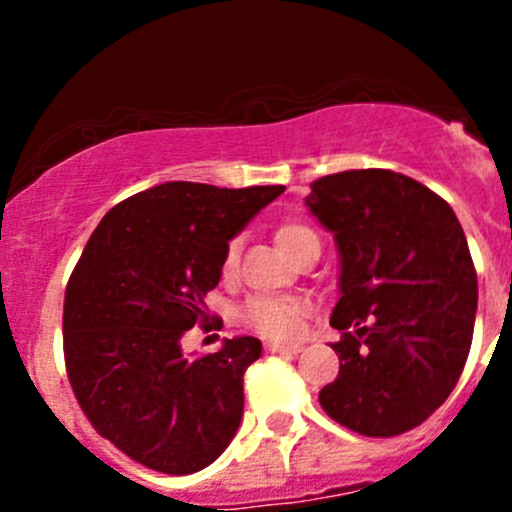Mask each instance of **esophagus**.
<instances>
[{
    "instance_id": "esophagus-1",
    "label": "esophagus",
    "mask_w": 512,
    "mask_h": 512,
    "mask_svg": "<svg viewBox=\"0 0 512 512\" xmlns=\"http://www.w3.org/2000/svg\"><path fill=\"white\" fill-rule=\"evenodd\" d=\"M265 352L267 354H299L302 352V347H299V344H277V342H270V344H265Z\"/></svg>"
}]
</instances>
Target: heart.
Returning <instances> with one entry per match:
<instances>
[{"instance_id": "obj_1", "label": "heart", "mask_w": 512, "mask_h": 512, "mask_svg": "<svg viewBox=\"0 0 512 512\" xmlns=\"http://www.w3.org/2000/svg\"><path fill=\"white\" fill-rule=\"evenodd\" d=\"M275 240L289 257H297L299 252H304L307 247H319V235L309 225L297 223V220H285V223L277 225ZM240 247L242 237H232L225 245L223 252V270L225 277H232L237 270V262H240ZM309 307L304 299L297 297H252L250 302L242 307L240 319L257 332L260 337L267 339H292L302 332L304 317H307Z\"/></svg>"}]
</instances>
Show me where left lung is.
<instances>
[{"instance_id":"obj_1","label":"left lung","mask_w":512,"mask_h":512,"mask_svg":"<svg viewBox=\"0 0 512 512\" xmlns=\"http://www.w3.org/2000/svg\"><path fill=\"white\" fill-rule=\"evenodd\" d=\"M309 213L334 235L339 376L319 404L361 436H399L456 386L473 339L478 280L451 205L394 170L314 180Z\"/></svg>"}]
</instances>
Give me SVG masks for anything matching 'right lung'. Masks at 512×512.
I'll return each mask as SVG.
<instances>
[{"label": "right lung", "mask_w": 512, "mask_h": 512, "mask_svg": "<svg viewBox=\"0 0 512 512\" xmlns=\"http://www.w3.org/2000/svg\"><path fill=\"white\" fill-rule=\"evenodd\" d=\"M282 193L173 180L108 210L86 242L64 297L66 374L91 426L133 461L185 476L230 446L260 339L188 356L183 337L213 329L205 294L225 245Z\"/></svg>", "instance_id": "obj_1"}]
</instances>
